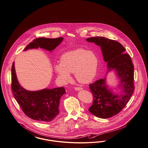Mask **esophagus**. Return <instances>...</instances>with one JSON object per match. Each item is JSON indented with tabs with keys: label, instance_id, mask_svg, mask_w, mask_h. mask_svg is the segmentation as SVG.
<instances>
[{
	"label": "esophagus",
	"instance_id": "obj_1",
	"mask_svg": "<svg viewBox=\"0 0 148 148\" xmlns=\"http://www.w3.org/2000/svg\"><path fill=\"white\" fill-rule=\"evenodd\" d=\"M75 90H83V88L81 87H75Z\"/></svg>",
	"mask_w": 148,
	"mask_h": 148
}]
</instances>
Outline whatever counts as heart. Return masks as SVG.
Wrapping results in <instances>:
<instances>
[{
	"mask_svg": "<svg viewBox=\"0 0 148 148\" xmlns=\"http://www.w3.org/2000/svg\"><path fill=\"white\" fill-rule=\"evenodd\" d=\"M98 58L90 51L78 49L64 54L60 62L54 65V69L60 79L67 83L71 79V73L80 83H90L97 74Z\"/></svg>",
	"mask_w": 148,
	"mask_h": 148,
	"instance_id": "b5f03b06",
	"label": "heart"
}]
</instances>
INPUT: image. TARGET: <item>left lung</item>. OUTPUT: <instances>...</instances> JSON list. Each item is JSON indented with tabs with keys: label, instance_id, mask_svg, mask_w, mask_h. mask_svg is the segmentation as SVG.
Segmentation results:
<instances>
[{
	"label": "left lung",
	"instance_id": "left-lung-1",
	"mask_svg": "<svg viewBox=\"0 0 148 148\" xmlns=\"http://www.w3.org/2000/svg\"><path fill=\"white\" fill-rule=\"evenodd\" d=\"M88 42H94L101 50L104 60L109 71H114L119 80V92L112 91L106 84L104 77L89 84L93 95V103L89 111L100 118H109L116 115L127 105L134 90V65L125 49L115 40L102 36L88 38Z\"/></svg>",
	"mask_w": 148,
	"mask_h": 148
}]
</instances>
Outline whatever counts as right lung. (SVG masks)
I'll return each mask as SVG.
<instances>
[{"mask_svg":"<svg viewBox=\"0 0 148 148\" xmlns=\"http://www.w3.org/2000/svg\"><path fill=\"white\" fill-rule=\"evenodd\" d=\"M63 40L39 38L34 39L24 49V51L40 48L51 51ZM12 90L14 98L24 114L32 119L40 122H49L59 113V106L62 96L66 93L63 87L44 89L38 91H29L23 88L18 81L14 63L12 67Z\"/></svg>","mask_w":148,"mask_h":148,"instance_id":"add662e5","label":"right lung"}]
</instances>
